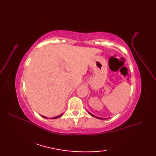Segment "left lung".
I'll return each mask as SVG.
<instances>
[{"label": "left lung", "mask_w": 156, "mask_h": 156, "mask_svg": "<svg viewBox=\"0 0 156 156\" xmlns=\"http://www.w3.org/2000/svg\"><path fill=\"white\" fill-rule=\"evenodd\" d=\"M88 113H89V114H90V115L91 116H92V117H96V118H97V119H106V118H105V119H104V118H103V119H102V118H100V117H96V116H94V115H92V114H91V113H90V112H88Z\"/></svg>", "instance_id": "8db88e82"}]
</instances>
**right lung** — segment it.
<instances>
[{"instance_id": "1", "label": "right lung", "mask_w": 156, "mask_h": 156, "mask_svg": "<svg viewBox=\"0 0 156 156\" xmlns=\"http://www.w3.org/2000/svg\"><path fill=\"white\" fill-rule=\"evenodd\" d=\"M62 115H63V114H62V115H59V116H57V117H54V118H51V119H58V118H59V117H62ZM42 117H44V118H47V117H44V116H42Z\"/></svg>"}]
</instances>
